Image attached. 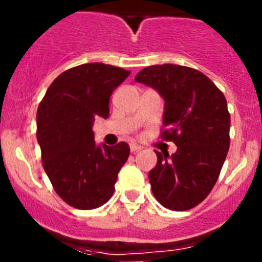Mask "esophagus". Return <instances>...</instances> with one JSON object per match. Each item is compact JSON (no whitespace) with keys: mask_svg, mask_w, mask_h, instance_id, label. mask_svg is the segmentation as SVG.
I'll return each mask as SVG.
<instances>
[{"mask_svg":"<svg viewBox=\"0 0 262 262\" xmlns=\"http://www.w3.org/2000/svg\"><path fill=\"white\" fill-rule=\"evenodd\" d=\"M129 149H131V152H133V154H136V152H139L140 149H142V147L138 144H135V143H131V144H129Z\"/></svg>","mask_w":262,"mask_h":262,"instance_id":"esophagus-1","label":"esophagus"}]
</instances>
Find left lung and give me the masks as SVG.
<instances>
[{
  "instance_id": "obj_1",
  "label": "left lung",
  "mask_w": 262,
  "mask_h": 262,
  "mask_svg": "<svg viewBox=\"0 0 262 262\" xmlns=\"http://www.w3.org/2000/svg\"><path fill=\"white\" fill-rule=\"evenodd\" d=\"M136 82L154 88L165 101L160 138L177 152H157L149 172L155 198L173 211L200 205L212 190L230 148L231 118L224 94L202 72L163 64L142 69Z\"/></svg>"
}]
</instances>
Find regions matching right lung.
Here are the masks:
<instances>
[{
  "label": "right lung",
  "instance_id": "add662e5",
  "mask_svg": "<svg viewBox=\"0 0 262 262\" xmlns=\"http://www.w3.org/2000/svg\"><path fill=\"white\" fill-rule=\"evenodd\" d=\"M129 75L119 67L89 62L62 72L39 103L36 139L41 164L57 195L78 210L97 209L115 190L129 156L127 143L94 142V118H107L115 88Z\"/></svg>",
  "mask_w": 262,
  "mask_h": 262
}]
</instances>
